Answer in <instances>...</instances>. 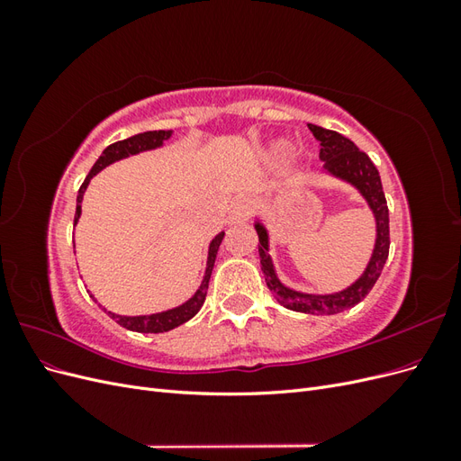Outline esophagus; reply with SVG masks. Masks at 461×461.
<instances>
[{
  "label": "esophagus",
  "instance_id": "esophagus-1",
  "mask_svg": "<svg viewBox=\"0 0 461 461\" xmlns=\"http://www.w3.org/2000/svg\"><path fill=\"white\" fill-rule=\"evenodd\" d=\"M248 212H249L248 202H246L244 198H236V200L230 203V207H229V222H232V225H234V222L246 221Z\"/></svg>",
  "mask_w": 461,
  "mask_h": 461
}]
</instances>
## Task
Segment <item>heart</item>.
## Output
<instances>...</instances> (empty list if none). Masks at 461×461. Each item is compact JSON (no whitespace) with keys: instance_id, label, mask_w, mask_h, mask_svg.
I'll list each match as a JSON object with an SVG mask.
<instances>
[{"instance_id":"1","label":"heart","mask_w":461,"mask_h":461,"mask_svg":"<svg viewBox=\"0 0 461 461\" xmlns=\"http://www.w3.org/2000/svg\"><path fill=\"white\" fill-rule=\"evenodd\" d=\"M292 153H294V144H292L290 140H285V138H281V140H275L269 148V156L275 161H285L292 156Z\"/></svg>"}]
</instances>
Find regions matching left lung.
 <instances>
[{
  "label": "left lung",
  "instance_id": "left-lung-1",
  "mask_svg": "<svg viewBox=\"0 0 461 461\" xmlns=\"http://www.w3.org/2000/svg\"><path fill=\"white\" fill-rule=\"evenodd\" d=\"M313 136L321 142L319 158L323 161V171L334 178H340L344 183L352 185L364 200L367 202L371 213L375 217L376 225V239L371 259L367 263L366 271L361 273L356 283L340 292H332V294H308V292H298L294 288H288L278 281L273 259L269 256V232L263 227L261 221H256V232L259 236V259H261V271L265 275V283H267L271 294L275 300L285 305L286 310L300 312V313H312V315H334L354 308L356 303L364 300L371 288L375 286L376 278L381 276V271L388 258L390 248V234H388V207L386 198L381 185V176L367 153L361 151L352 140L346 136L327 131L317 124H308Z\"/></svg>",
  "mask_w": 461,
  "mask_h": 461
}]
</instances>
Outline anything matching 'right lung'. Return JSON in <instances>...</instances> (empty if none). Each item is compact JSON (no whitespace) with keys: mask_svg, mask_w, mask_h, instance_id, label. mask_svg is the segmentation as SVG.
<instances>
[{"mask_svg":"<svg viewBox=\"0 0 461 461\" xmlns=\"http://www.w3.org/2000/svg\"><path fill=\"white\" fill-rule=\"evenodd\" d=\"M173 136V131H148L142 134H134L127 140H121L107 146L102 156L97 158V161L94 163V167L90 169L88 176L85 178V183H82L80 190H78V196H77V213H75V225L80 219L82 213V196H85V192L90 185V180L94 175L100 173L102 169H105L107 165L115 163L119 159H124L129 156H136V153L140 151H148V149H156L161 148L163 142L169 140ZM222 236L225 232H219L215 239L209 244V252H207V267H205V275H203V281L200 285V288L196 290V294H194L190 300H186L183 305H176L173 310H167V312H159V313H151V315H117V313H111L107 310H104L111 319H115L117 323L124 329L129 330H136V332H167L171 330L178 325L186 323L188 319H192L200 312V308L205 302V294H207V286H209V278H212V271H213V265H215V258H217V249L222 242Z\"/></svg>","mask_w":461,"mask_h":461,"instance_id":"1","label":"right lung"}]
</instances>
